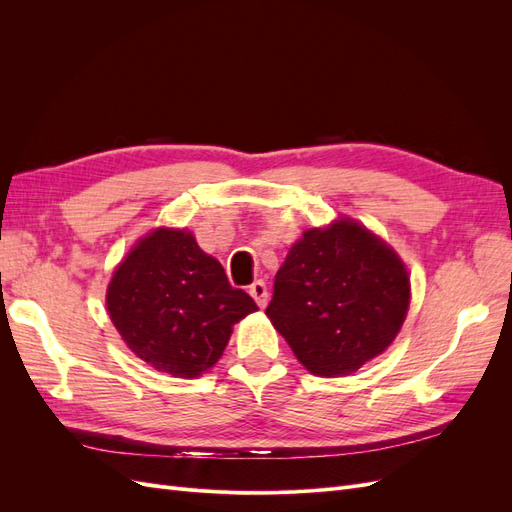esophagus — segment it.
Returning <instances> with one entry per match:
<instances>
[{
  "instance_id": "esophagus-1",
  "label": "esophagus",
  "mask_w": 512,
  "mask_h": 512,
  "mask_svg": "<svg viewBox=\"0 0 512 512\" xmlns=\"http://www.w3.org/2000/svg\"><path fill=\"white\" fill-rule=\"evenodd\" d=\"M250 294L254 297V301L258 303V307H267V299H269V290H267V284L258 280L250 286Z\"/></svg>"
}]
</instances>
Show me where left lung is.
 Returning <instances> with one entry per match:
<instances>
[{
  "instance_id": "left-lung-1",
  "label": "left lung",
  "mask_w": 512,
  "mask_h": 512,
  "mask_svg": "<svg viewBox=\"0 0 512 512\" xmlns=\"http://www.w3.org/2000/svg\"><path fill=\"white\" fill-rule=\"evenodd\" d=\"M410 307L406 265L350 218L305 230L275 275L267 316L316 376H348L393 344Z\"/></svg>"
}]
</instances>
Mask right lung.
<instances>
[{
  "mask_svg": "<svg viewBox=\"0 0 512 512\" xmlns=\"http://www.w3.org/2000/svg\"><path fill=\"white\" fill-rule=\"evenodd\" d=\"M106 309L138 359L175 378H198L218 363L232 327L258 307L230 286L192 232L156 228L115 269Z\"/></svg>",
  "mask_w": 512,
  "mask_h": 512,
  "instance_id": "add662e5",
  "label": "right lung"
}]
</instances>
